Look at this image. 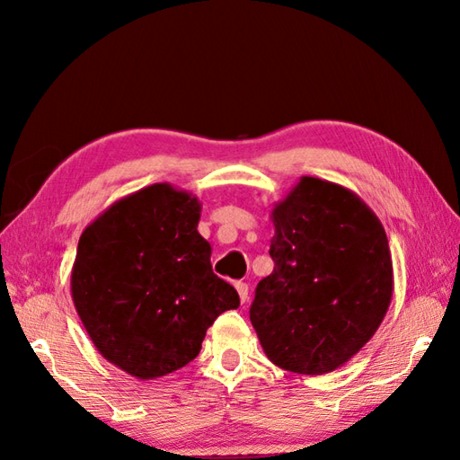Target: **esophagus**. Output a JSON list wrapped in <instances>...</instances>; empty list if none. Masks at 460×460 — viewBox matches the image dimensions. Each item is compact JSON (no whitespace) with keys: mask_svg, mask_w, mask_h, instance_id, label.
Masks as SVG:
<instances>
[{"mask_svg":"<svg viewBox=\"0 0 460 460\" xmlns=\"http://www.w3.org/2000/svg\"><path fill=\"white\" fill-rule=\"evenodd\" d=\"M235 288H237V295L241 298L243 305L249 300V285H245V282H235Z\"/></svg>","mask_w":460,"mask_h":460,"instance_id":"obj_1","label":"esophagus"}]
</instances>
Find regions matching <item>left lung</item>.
<instances>
[{
    "label": "left lung",
    "mask_w": 460,
    "mask_h": 460,
    "mask_svg": "<svg viewBox=\"0 0 460 460\" xmlns=\"http://www.w3.org/2000/svg\"><path fill=\"white\" fill-rule=\"evenodd\" d=\"M275 269L249 316L272 364L302 376L344 366L376 334L394 295L377 215L344 185L305 175L270 211Z\"/></svg>",
    "instance_id": "8db88e82"
}]
</instances>
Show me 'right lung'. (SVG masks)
Instances as JSON below:
<instances>
[{"label":"right lung","instance_id":"obj_1","mask_svg":"<svg viewBox=\"0 0 460 460\" xmlns=\"http://www.w3.org/2000/svg\"><path fill=\"white\" fill-rule=\"evenodd\" d=\"M201 203L170 183L114 201L83 231L71 295L104 359L136 379L188 366L239 295L211 269Z\"/></svg>","mask_w":460,"mask_h":460}]
</instances>
